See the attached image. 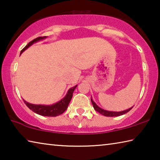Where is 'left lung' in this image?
I'll list each match as a JSON object with an SVG mask.
<instances>
[{
  "label": "left lung",
  "instance_id": "left-lung-1",
  "mask_svg": "<svg viewBox=\"0 0 160 160\" xmlns=\"http://www.w3.org/2000/svg\"><path fill=\"white\" fill-rule=\"evenodd\" d=\"M91 102H92V105H93L94 110H96L97 112H99V113H101V114L104 115L105 116H112L113 117V116H118L123 115V114H125V113H126L127 112H128L132 108V107L126 110L121 111V112H113V111H108V110H105V109H102L101 107H99L98 105H97L96 103L93 101L92 97H91Z\"/></svg>",
  "mask_w": 160,
  "mask_h": 160
}]
</instances>
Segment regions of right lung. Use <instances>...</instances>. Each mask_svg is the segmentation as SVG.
<instances>
[{
    "label": "right lung",
    "instance_id": "right-lung-1",
    "mask_svg": "<svg viewBox=\"0 0 160 160\" xmlns=\"http://www.w3.org/2000/svg\"><path fill=\"white\" fill-rule=\"evenodd\" d=\"M46 38H47V37H41L36 38V39L32 40V41L29 42V44L21 51L20 55L26 49H28L30 46L34 44V43H37L39 41H42V40H44ZM77 86L78 85H75L71 88H70L69 90H68L66 96H65L63 99H61L60 101H58L53 104H34L26 102L25 99L23 100L24 102H25V104L27 105V107H28L29 109H31L33 112L37 113V114L44 116H57L62 114V113L67 109L70 100H71L72 97V94H73V92L75 90V88H77Z\"/></svg>",
    "mask_w": 160,
    "mask_h": 160
}]
</instances>
